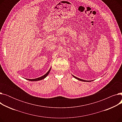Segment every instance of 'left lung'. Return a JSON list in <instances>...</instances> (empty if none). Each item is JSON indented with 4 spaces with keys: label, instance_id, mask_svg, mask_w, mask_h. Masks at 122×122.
Returning <instances> with one entry per match:
<instances>
[{
    "label": "left lung",
    "instance_id": "1",
    "mask_svg": "<svg viewBox=\"0 0 122 122\" xmlns=\"http://www.w3.org/2000/svg\"><path fill=\"white\" fill-rule=\"evenodd\" d=\"M73 76H74V78H75L76 79H78V80H79V81H85V80H82V79H79V78H76V77L75 76H73Z\"/></svg>",
    "mask_w": 122,
    "mask_h": 122
}]
</instances>
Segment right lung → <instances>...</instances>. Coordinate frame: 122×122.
<instances>
[{"instance_id":"obj_1","label":"right lung","mask_w":122,"mask_h":122,"mask_svg":"<svg viewBox=\"0 0 122 122\" xmlns=\"http://www.w3.org/2000/svg\"><path fill=\"white\" fill-rule=\"evenodd\" d=\"M50 70H51V68L49 69V70L47 72L46 74H45L44 75H43L42 76H41V77H40V78H36V79H26L29 80V81H37L41 80H42V79H44L49 74V72L50 71Z\"/></svg>"}]
</instances>
